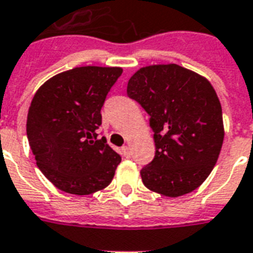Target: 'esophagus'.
I'll use <instances>...</instances> for the list:
<instances>
[{"label": "esophagus", "mask_w": 253, "mask_h": 253, "mask_svg": "<svg viewBox=\"0 0 253 253\" xmlns=\"http://www.w3.org/2000/svg\"><path fill=\"white\" fill-rule=\"evenodd\" d=\"M121 153H123V156H124V157H126V158L130 157V148H129L128 145L121 148Z\"/></svg>", "instance_id": "1"}]
</instances>
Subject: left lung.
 <instances>
[{
    "label": "left lung",
    "mask_w": 253,
    "mask_h": 253,
    "mask_svg": "<svg viewBox=\"0 0 253 253\" xmlns=\"http://www.w3.org/2000/svg\"><path fill=\"white\" fill-rule=\"evenodd\" d=\"M126 93L146 111L156 156L141 170L144 185L177 198L199 187L218 161L224 138L222 105L206 78L178 64L140 68Z\"/></svg>",
    "instance_id": "8db88e82"
}]
</instances>
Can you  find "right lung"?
<instances>
[{
  "label": "right lung",
  "instance_id": "1",
  "mask_svg": "<svg viewBox=\"0 0 253 253\" xmlns=\"http://www.w3.org/2000/svg\"><path fill=\"white\" fill-rule=\"evenodd\" d=\"M120 67L85 66L52 76L35 92L26 132L44 177L62 191L89 195L111 183L121 157L99 138L101 107Z\"/></svg>",
  "mask_w": 253,
  "mask_h": 253
}]
</instances>
